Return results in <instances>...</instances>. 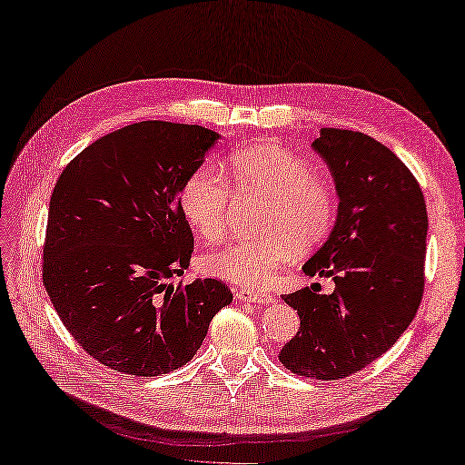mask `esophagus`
<instances>
[{
	"instance_id": "esophagus-1",
	"label": "esophagus",
	"mask_w": 465,
	"mask_h": 465,
	"mask_svg": "<svg viewBox=\"0 0 465 465\" xmlns=\"http://www.w3.org/2000/svg\"><path fill=\"white\" fill-rule=\"evenodd\" d=\"M236 298H239L241 302H248V303H272L274 302V298H272L270 293H260L254 290L236 292Z\"/></svg>"
}]
</instances>
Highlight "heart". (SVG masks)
Segmentation results:
<instances>
[{"label": "heart", "instance_id": "heart-1", "mask_svg": "<svg viewBox=\"0 0 465 465\" xmlns=\"http://www.w3.org/2000/svg\"><path fill=\"white\" fill-rule=\"evenodd\" d=\"M224 173L241 195L264 197L258 239H241L199 256L205 276L244 288H266L292 252H308L330 236L335 193L300 155L274 145L234 152ZM181 209L203 239H219L231 217V187L219 169L201 167L181 189Z\"/></svg>", "mask_w": 465, "mask_h": 465}]
</instances>
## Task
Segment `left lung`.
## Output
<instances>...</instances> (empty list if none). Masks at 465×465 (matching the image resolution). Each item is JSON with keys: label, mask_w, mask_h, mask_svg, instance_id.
<instances>
[{"label": "left lung", "mask_w": 465, "mask_h": 465, "mask_svg": "<svg viewBox=\"0 0 465 465\" xmlns=\"http://www.w3.org/2000/svg\"><path fill=\"white\" fill-rule=\"evenodd\" d=\"M313 150L339 195L330 239L303 266L330 276L331 293H284L300 331L280 363L300 377L345 379L389 351L420 308L428 213L416 177L387 145L353 130L322 128Z\"/></svg>", "instance_id": "1"}]
</instances>
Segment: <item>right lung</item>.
<instances>
[{"label": "right lung", "mask_w": 465, "mask_h": 465, "mask_svg": "<svg viewBox=\"0 0 465 465\" xmlns=\"http://www.w3.org/2000/svg\"><path fill=\"white\" fill-rule=\"evenodd\" d=\"M217 140L193 124H130L84 147L56 179L45 290L76 343L124 375L183 367L232 302L214 278L167 284L193 252L181 189Z\"/></svg>", "instance_id": "add662e5"}]
</instances>
